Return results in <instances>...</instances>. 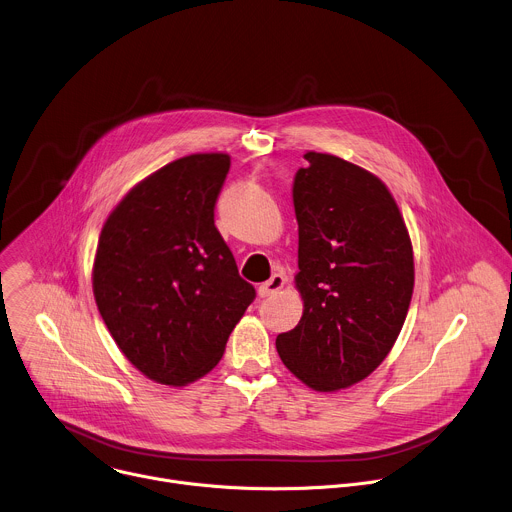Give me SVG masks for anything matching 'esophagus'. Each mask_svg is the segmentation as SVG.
Returning a JSON list of instances; mask_svg holds the SVG:
<instances>
[{
  "label": "esophagus",
  "mask_w": 512,
  "mask_h": 512,
  "mask_svg": "<svg viewBox=\"0 0 512 512\" xmlns=\"http://www.w3.org/2000/svg\"><path fill=\"white\" fill-rule=\"evenodd\" d=\"M285 285V277L283 275H279V273H275L271 279H267L265 283H261L259 285V298H269V296H273V294H277V291L281 289Z\"/></svg>",
  "instance_id": "esophagus-1"
}]
</instances>
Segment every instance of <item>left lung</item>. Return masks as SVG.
I'll return each mask as SVG.
<instances>
[{
    "label": "left lung",
    "instance_id": "left-lung-1",
    "mask_svg": "<svg viewBox=\"0 0 512 512\" xmlns=\"http://www.w3.org/2000/svg\"><path fill=\"white\" fill-rule=\"evenodd\" d=\"M294 180L300 324L279 358L320 393L367 379L391 352L413 296V247L389 188L369 170L308 152Z\"/></svg>",
    "mask_w": 512,
    "mask_h": 512
}]
</instances>
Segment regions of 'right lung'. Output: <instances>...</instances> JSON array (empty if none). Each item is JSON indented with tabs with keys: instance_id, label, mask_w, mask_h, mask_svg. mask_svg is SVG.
I'll return each instance as SVG.
<instances>
[{
	"instance_id": "obj_1",
	"label": "right lung",
	"mask_w": 512,
	"mask_h": 512,
	"mask_svg": "<svg viewBox=\"0 0 512 512\" xmlns=\"http://www.w3.org/2000/svg\"><path fill=\"white\" fill-rule=\"evenodd\" d=\"M229 154H192L135 184L103 225L93 294L133 367L184 387L212 371L255 287L214 227Z\"/></svg>"
}]
</instances>
